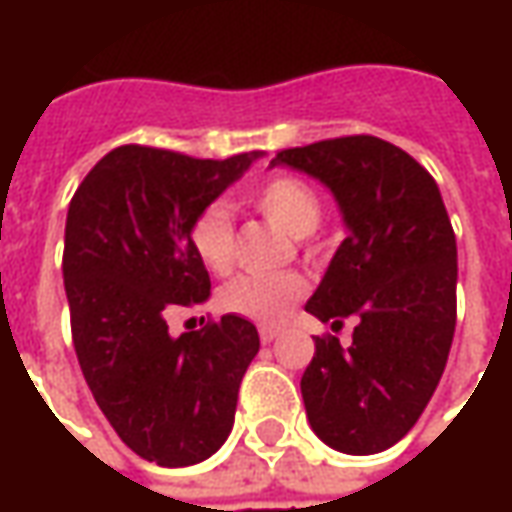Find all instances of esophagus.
Here are the masks:
<instances>
[{"label": "esophagus", "instance_id": "esophagus-1", "mask_svg": "<svg viewBox=\"0 0 512 512\" xmlns=\"http://www.w3.org/2000/svg\"><path fill=\"white\" fill-rule=\"evenodd\" d=\"M279 336H282V330H279V327H259V339H262L265 344L276 342Z\"/></svg>", "mask_w": 512, "mask_h": 512}]
</instances>
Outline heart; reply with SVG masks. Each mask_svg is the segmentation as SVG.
<instances>
[{
	"label": "heart",
	"mask_w": 512,
	"mask_h": 512,
	"mask_svg": "<svg viewBox=\"0 0 512 512\" xmlns=\"http://www.w3.org/2000/svg\"><path fill=\"white\" fill-rule=\"evenodd\" d=\"M250 202L290 236H307L322 222V199L296 176H270L250 193ZM190 247L210 273L233 267V213L225 202L207 205L190 227ZM307 296V279L299 273H247L222 287L219 302L227 313L259 325H282Z\"/></svg>",
	"instance_id": "b5f03b06"
}]
</instances>
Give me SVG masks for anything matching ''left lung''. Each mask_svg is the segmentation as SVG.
<instances>
[{
    "label": "left lung",
    "mask_w": 512,
    "mask_h": 512,
    "mask_svg": "<svg viewBox=\"0 0 512 512\" xmlns=\"http://www.w3.org/2000/svg\"><path fill=\"white\" fill-rule=\"evenodd\" d=\"M276 165L319 179L347 227L305 310L330 327L353 319V344L316 336L302 376L307 422L339 453H382L419 422L453 344L459 265L442 193L376 136L282 150Z\"/></svg>",
    "instance_id": "left-lung-1"
}]
</instances>
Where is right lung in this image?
Here are the masks:
<instances>
[{
  "mask_svg": "<svg viewBox=\"0 0 512 512\" xmlns=\"http://www.w3.org/2000/svg\"><path fill=\"white\" fill-rule=\"evenodd\" d=\"M259 156L216 162L122 145L70 199L62 276L76 359L119 439L159 467L205 462L225 444L259 353L256 327L236 313L182 336L168 330L176 307L210 296L190 227Z\"/></svg>",
  "mask_w": 512,
  "mask_h": 512,
  "instance_id": "1",
  "label": "right lung"
}]
</instances>
